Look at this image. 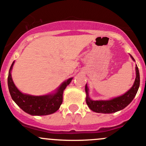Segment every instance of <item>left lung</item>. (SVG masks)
<instances>
[{"instance_id":"1","label":"left lung","mask_w":146,"mask_h":146,"mask_svg":"<svg viewBox=\"0 0 146 146\" xmlns=\"http://www.w3.org/2000/svg\"><path fill=\"white\" fill-rule=\"evenodd\" d=\"M132 59L135 61L134 58L131 56ZM136 77L134 84L132 88L126 92L124 95L119 96L118 98H114L111 100L106 101H93L90 100L88 95V88L87 85H85V92H86V103L91 110L98 113L103 114H111L124 109L126 106L129 105L133 98L136 96L140 85V75L137 66H136Z\"/></svg>"}]
</instances>
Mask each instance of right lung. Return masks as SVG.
<instances>
[{
    "label": "right lung",
    "instance_id": "obj_1",
    "mask_svg": "<svg viewBox=\"0 0 146 146\" xmlns=\"http://www.w3.org/2000/svg\"><path fill=\"white\" fill-rule=\"evenodd\" d=\"M14 62L10 66L8 73V89L12 99L24 111L31 115H48L56 111L63 102V92L72 80L71 78L64 82L54 95L44 96H32L23 94L15 85L11 77V71Z\"/></svg>",
    "mask_w": 146,
    "mask_h": 146
}]
</instances>
